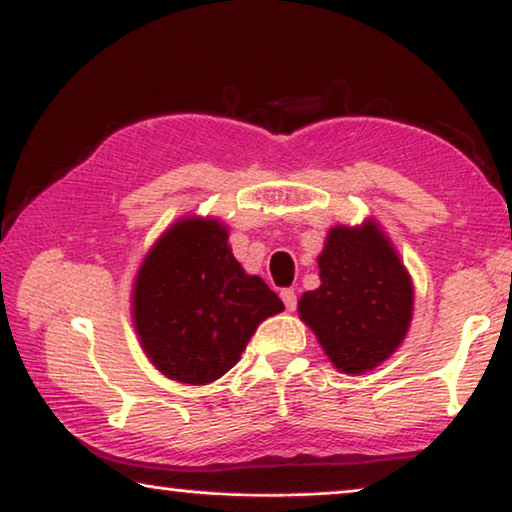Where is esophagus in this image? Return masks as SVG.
<instances>
[{"instance_id": "34e87169", "label": "esophagus", "mask_w": 512, "mask_h": 512, "mask_svg": "<svg viewBox=\"0 0 512 512\" xmlns=\"http://www.w3.org/2000/svg\"><path fill=\"white\" fill-rule=\"evenodd\" d=\"M280 298H282V302H284V307H287L289 311L296 309V302H298L296 291H293V289H282V291H280Z\"/></svg>"}]
</instances>
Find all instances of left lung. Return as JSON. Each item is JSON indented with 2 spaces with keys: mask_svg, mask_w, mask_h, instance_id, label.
Returning a JSON list of instances; mask_svg holds the SVG:
<instances>
[{
  "mask_svg": "<svg viewBox=\"0 0 512 512\" xmlns=\"http://www.w3.org/2000/svg\"><path fill=\"white\" fill-rule=\"evenodd\" d=\"M320 287L302 293L298 314L336 370L363 375L406 339L413 280L375 219L332 225L318 255Z\"/></svg>",
  "mask_w": 512,
  "mask_h": 512,
  "instance_id": "obj_1",
  "label": "left lung"
}]
</instances>
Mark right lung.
<instances>
[{
    "label": "right lung",
    "mask_w": 512,
    "mask_h": 512,
    "mask_svg": "<svg viewBox=\"0 0 512 512\" xmlns=\"http://www.w3.org/2000/svg\"><path fill=\"white\" fill-rule=\"evenodd\" d=\"M228 225L189 214L171 223L137 268L131 316L146 357L164 377L205 386L223 377L282 300L244 271Z\"/></svg>",
    "instance_id": "obj_1"
}]
</instances>
